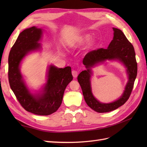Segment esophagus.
Here are the masks:
<instances>
[{
	"label": "esophagus",
	"instance_id": "obj_1",
	"mask_svg": "<svg viewBox=\"0 0 147 147\" xmlns=\"http://www.w3.org/2000/svg\"><path fill=\"white\" fill-rule=\"evenodd\" d=\"M78 72L77 71H76V70L72 71V75H73V76L74 78H75L78 76Z\"/></svg>",
	"mask_w": 147,
	"mask_h": 147
}]
</instances>
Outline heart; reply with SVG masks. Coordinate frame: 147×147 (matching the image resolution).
<instances>
[{
    "label": "heart",
    "instance_id": "heart-1",
    "mask_svg": "<svg viewBox=\"0 0 147 147\" xmlns=\"http://www.w3.org/2000/svg\"><path fill=\"white\" fill-rule=\"evenodd\" d=\"M90 35H88V34H85V35H83L78 37L76 38V41L80 43H83L85 42H88V40L90 39Z\"/></svg>",
    "mask_w": 147,
    "mask_h": 147
}]
</instances>
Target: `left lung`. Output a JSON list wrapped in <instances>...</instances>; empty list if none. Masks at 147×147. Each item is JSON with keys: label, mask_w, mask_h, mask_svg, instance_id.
<instances>
[{"label": "left lung", "mask_w": 147, "mask_h": 147, "mask_svg": "<svg viewBox=\"0 0 147 147\" xmlns=\"http://www.w3.org/2000/svg\"><path fill=\"white\" fill-rule=\"evenodd\" d=\"M113 40L107 49L93 50L86 54L83 60V64L85 65L86 69L81 72L78 76V81L82 88L86 104L93 111L99 113L111 112L125 104L131 93L137 75V62L133 45L121 30L113 28ZM107 59L117 60L123 62L127 69L129 82L123 94L119 99L109 104H104L98 101L93 96L90 78L92 74L91 68Z\"/></svg>", "instance_id": "1"}]
</instances>
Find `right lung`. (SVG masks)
Here are the masks:
<instances>
[{"instance_id":"obj_1","label":"right lung","mask_w":147,"mask_h":147,"mask_svg":"<svg viewBox=\"0 0 147 147\" xmlns=\"http://www.w3.org/2000/svg\"><path fill=\"white\" fill-rule=\"evenodd\" d=\"M42 29L35 26L23 31L12 47L8 58V78L11 88L21 105L28 112L40 115L54 113L60 107L64 90L73 80L71 68H57L50 65L47 81L42 93L33 95L24 83L20 65L25 55L41 48L38 43Z\"/></svg>"}]
</instances>
